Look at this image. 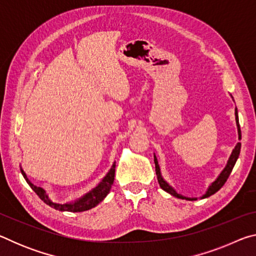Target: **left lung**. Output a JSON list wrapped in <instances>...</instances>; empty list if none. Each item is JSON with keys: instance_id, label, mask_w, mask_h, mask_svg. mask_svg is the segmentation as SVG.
<instances>
[{"instance_id": "1", "label": "left lung", "mask_w": 256, "mask_h": 256, "mask_svg": "<svg viewBox=\"0 0 256 256\" xmlns=\"http://www.w3.org/2000/svg\"><path fill=\"white\" fill-rule=\"evenodd\" d=\"M235 116H236V124H237V128H238V138H240H240H242V133H240V122H238L237 108H236V112H235ZM240 146H242V144H240V142H238V144H237L236 146H235V149L232 150L230 157H229V160H228V162H227V164H226V167H224V170H222V172H220V175L218 176V178H216V180L214 182V183H212V184L209 186V188H208L206 193L204 194V196H202V198L210 196H212V194H214L216 192H218V190L222 188L224 184L226 183L227 180H228V177H229V175H230V172H232V170L234 166H235V164H236V162H237L238 156H240ZM154 166H156V174H157L158 183H159V185H160V188H162L164 190H166V192H168L170 194H172V196H176V198H183V200H184V198H185V200H188V201L196 200V198H186V196H180V194L177 193L176 190H175L174 188H172L170 184L164 182V180L162 177V174H160V167H159V164H158V160H157V158H156V156H154Z\"/></svg>"}]
</instances>
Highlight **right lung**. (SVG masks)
Wrapping results in <instances>:
<instances>
[{
    "instance_id": "1",
    "label": "right lung",
    "mask_w": 256,
    "mask_h": 256,
    "mask_svg": "<svg viewBox=\"0 0 256 256\" xmlns=\"http://www.w3.org/2000/svg\"><path fill=\"white\" fill-rule=\"evenodd\" d=\"M21 172L24 177V180L29 184L30 188L34 190V192L40 196L42 201H44L46 204L54 208L55 210L60 211H68V212H82L86 211L89 209H92V208L99 204L104 198L107 196V194L110 193L112 188V185L114 183V177H115V162L112 164L110 170L107 172V175L104 177L102 180L98 184L94 190H90L89 193H86V196H82L79 200H76L72 203H64V204H60V203H55L50 200L48 196L46 194V190L44 188H40V186L34 185L32 182L27 178V175L26 172L21 170Z\"/></svg>"
}]
</instances>
